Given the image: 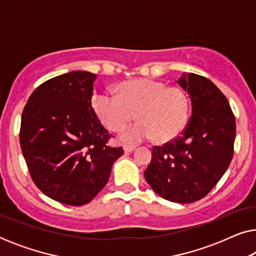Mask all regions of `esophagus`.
<instances>
[{"label": "esophagus", "instance_id": "esophagus-1", "mask_svg": "<svg viewBox=\"0 0 256 256\" xmlns=\"http://www.w3.org/2000/svg\"><path fill=\"white\" fill-rule=\"evenodd\" d=\"M134 149H135L134 146H124V152H134Z\"/></svg>", "mask_w": 256, "mask_h": 256}]
</instances>
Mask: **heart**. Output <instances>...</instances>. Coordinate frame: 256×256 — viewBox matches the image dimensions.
Instances as JSON below:
<instances>
[{
    "instance_id": "heart-1",
    "label": "heart",
    "mask_w": 256,
    "mask_h": 256,
    "mask_svg": "<svg viewBox=\"0 0 256 256\" xmlns=\"http://www.w3.org/2000/svg\"><path fill=\"white\" fill-rule=\"evenodd\" d=\"M92 106L110 132H118L136 115L140 121L121 132V140L127 143L152 138L158 143L172 141L182 134L190 118V99L183 88L149 78L121 82L118 96L96 94Z\"/></svg>"
}]
</instances>
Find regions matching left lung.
<instances>
[{"instance_id": "1", "label": "left lung", "mask_w": 256, "mask_h": 256, "mask_svg": "<svg viewBox=\"0 0 256 256\" xmlns=\"http://www.w3.org/2000/svg\"><path fill=\"white\" fill-rule=\"evenodd\" d=\"M178 84L190 96L192 115L177 138L154 146L144 177L162 198L188 204L204 198L228 168L236 118L228 100L211 80L188 73Z\"/></svg>"}]
</instances>
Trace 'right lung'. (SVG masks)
I'll return each mask as SVG.
<instances>
[{"mask_svg":"<svg viewBox=\"0 0 256 256\" xmlns=\"http://www.w3.org/2000/svg\"><path fill=\"white\" fill-rule=\"evenodd\" d=\"M96 74L74 71L46 80L34 90L20 120V143L36 186L71 206L90 202L107 184L124 155L92 107Z\"/></svg>","mask_w":256,"mask_h":256,"instance_id":"right-lung-1","label":"right lung"}]
</instances>
